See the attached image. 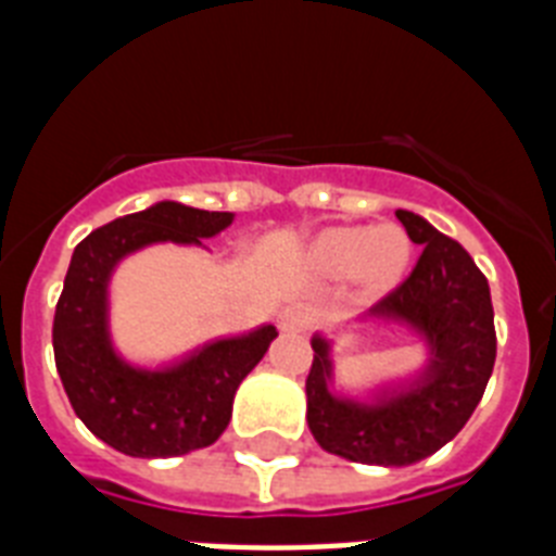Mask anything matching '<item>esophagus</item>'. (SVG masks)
I'll list each match as a JSON object with an SVG mask.
<instances>
[{
  "label": "esophagus",
  "instance_id": "obj_1",
  "mask_svg": "<svg viewBox=\"0 0 556 556\" xmlns=\"http://www.w3.org/2000/svg\"><path fill=\"white\" fill-rule=\"evenodd\" d=\"M305 326H308V314L300 305H291V308L279 314V329L282 331H303Z\"/></svg>",
  "mask_w": 556,
  "mask_h": 556
}]
</instances>
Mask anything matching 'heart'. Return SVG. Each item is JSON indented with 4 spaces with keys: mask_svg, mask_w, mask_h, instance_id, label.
<instances>
[{
    "mask_svg": "<svg viewBox=\"0 0 556 556\" xmlns=\"http://www.w3.org/2000/svg\"><path fill=\"white\" fill-rule=\"evenodd\" d=\"M308 260L329 277L355 274L369 291H387L404 279L413 260V239L397 225H343L323 230Z\"/></svg>",
    "mask_w": 556,
    "mask_h": 556,
    "instance_id": "heart-1",
    "label": "heart"
}]
</instances>
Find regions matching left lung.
<instances>
[{
    "label": "left lung",
    "mask_w": 556,
    "mask_h": 556,
    "mask_svg": "<svg viewBox=\"0 0 556 556\" xmlns=\"http://www.w3.org/2000/svg\"><path fill=\"white\" fill-rule=\"evenodd\" d=\"M421 260L401 286L357 323L397 326L424 343L427 361L406 375L343 395L334 389V340L317 331L305 380L308 430L326 453L349 462L406 467L432 456L473 415L496 361L488 279L470 253L418 213L395 210Z\"/></svg>",
    "instance_id": "8db88e82"
}]
</instances>
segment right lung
Returning <instances> with one entry per match:
<instances>
[{"instance_id":"1","label":"right lung","mask_w":556,"mask_h":556,"mask_svg":"<svg viewBox=\"0 0 556 556\" xmlns=\"http://www.w3.org/2000/svg\"><path fill=\"white\" fill-rule=\"evenodd\" d=\"M181 201H155L98 227L72 253L54 314V361L74 413L100 441L135 458L185 456L225 432L233 395L277 338V326L227 334L161 366L126 361L112 338L109 286L117 265L150 244L204 248L233 225Z\"/></svg>"}]
</instances>
